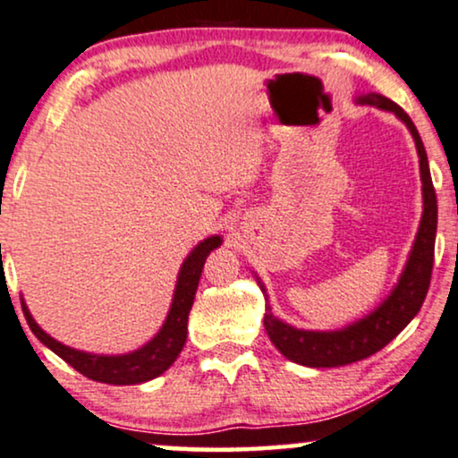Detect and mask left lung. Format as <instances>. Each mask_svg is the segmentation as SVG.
<instances>
[{
  "label": "left lung",
  "instance_id": "obj_1",
  "mask_svg": "<svg viewBox=\"0 0 458 458\" xmlns=\"http://www.w3.org/2000/svg\"><path fill=\"white\" fill-rule=\"evenodd\" d=\"M357 104L376 106V108L393 112L405 127L410 129L414 138L416 152H419L420 163V180H422V216L416 233L414 244H411L410 257L405 267L399 276L397 284L385 301L377 306L357 323L344 327L337 331H308L297 329L284 320L276 318L269 303H265V331L276 348L284 354L293 363L306 367H342L354 360L367 359L382 350L388 342L402 333L410 320L419 314L425 301L428 282L433 272V250H436V231H437V197L431 182V172H428L427 150L422 146L419 129L414 127L411 118L385 95L367 93L359 95ZM259 286H261L265 299V286L257 276Z\"/></svg>",
  "mask_w": 458,
  "mask_h": 458
}]
</instances>
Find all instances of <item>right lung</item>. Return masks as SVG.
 Listing matches in <instances>:
<instances>
[{
	"label": "right lung",
	"instance_id": "1",
	"mask_svg": "<svg viewBox=\"0 0 458 458\" xmlns=\"http://www.w3.org/2000/svg\"><path fill=\"white\" fill-rule=\"evenodd\" d=\"M223 244L220 235H212L199 242L193 250L189 252V257L184 259V263L180 265L178 280H176V291H174L172 306H169L167 318L155 337L148 344H144L142 348L133 350L127 354H93L84 352V350H76L65 346V344L56 342L55 337H50L47 331L39 327L30 312V308L22 303V314H25L27 325L33 331V335L38 337L44 346L53 350L56 357H61L65 363H70L73 369L81 371L82 376L91 377L95 382H106V385H142L152 377L161 376L163 371H167L172 367L174 360L178 359L180 350H182L186 342V323H189V312L193 306V299L199 286L201 269L203 263L214 248Z\"/></svg>",
	"mask_w": 458,
	"mask_h": 458
}]
</instances>
